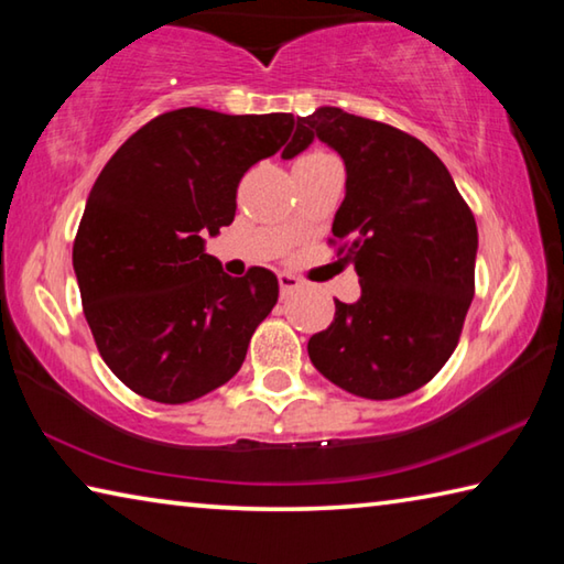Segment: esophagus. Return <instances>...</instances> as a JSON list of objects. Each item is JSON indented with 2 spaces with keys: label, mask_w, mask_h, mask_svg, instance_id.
Instances as JSON below:
<instances>
[{
  "label": "esophagus",
  "mask_w": 564,
  "mask_h": 564,
  "mask_svg": "<svg viewBox=\"0 0 564 564\" xmlns=\"http://www.w3.org/2000/svg\"><path fill=\"white\" fill-rule=\"evenodd\" d=\"M279 285H281V293L289 295L295 289H301V279H295V275L289 273V271H281L279 273Z\"/></svg>",
  "instance_id": "1"
}]
</instances>
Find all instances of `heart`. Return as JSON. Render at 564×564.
Masks as SVG:
<instances>
[{"label": "heart", "mask_w": 564, "mask_h": 564, "mask_svg": "<svg viewBox=\"0 0 564 564\" xmlns=\"http://www.w3.org/2000/svg\"><path fill=\"white\" fill-rule=\"evenodd\" d=\"M318 156H326V154H321V151H313V154H308V156H303V159H318Z\"/></svg>", "instance_id": "1"}]
</instances>
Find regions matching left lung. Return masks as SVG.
I'll use <instances>...</instances> for the list:
<instances>
[{
	"label": "left lung",
	"instance_id": "8db88e82",
	"mask_svg": "<svg viewBox=\"0 0 564 564\" xmlns=\"http://www.w3.org/2000/svg\"><path fill=\"white\" fill-rule=\"evenodd\" d=\"M295 133L346 164L333 236L360 279V299L336 301L330 326L311 336V362L352 395L413 393L460 338L475 293V216L443 161L405 131L318 107Z\"/></svg>",
	"mask_w": 564,
	"mask_h": 564
}]
</instances>
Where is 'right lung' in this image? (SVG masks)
<instances>
[{
  "mask_svg": "<svg viewBox=\"0 0 564 564\" xmlns=\"http://www.w3.org/2000/svg\"><path fill=\"white\" fill-rule=\"evenodd\" d=\"M293 113L186 107L151 119L91 186L74 241L84 316L101 358L133 393L178 405L231 380L279 301L269 269L241 279L206 253L236 216L238 181L256 161L313 139Z\"/></svg>",
  "mask_w": 564,
  "mask_h": 564,
  "instance_id": "obj_1",
  "label": "right lung"
}]
</instances>
